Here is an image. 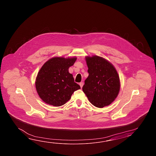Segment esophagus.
I'll use <instances>...</instances> for the list:
<instances>
[{
	"instance_id": "esophagus-1",
	"label": "esophagus",
	"mask_w": 156,
	"mask_h": 156,
	"mask_svg": "<svg viewBox=\"0 0 156 156\" xmlns=\"http://www.w3.org/2000/svg\"><path fill=\"white\" fill-rule=\"evenodd\" d=\"M79 85L80 87H82L83 85V82H81V83H80Z\"/></svg>"
}]
</instances>
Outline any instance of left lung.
<instances>
[{
	"instance_id": "1",
	"label": "left lung",
	"mask_w": 156,
	"mask_h": 156,
	"mask_svg": "<svg viewBox=\"0 0 156 156\" xmlns=\"http://www.w3.org/2000/svg\"><path fill=\"white\" fill-rule=\"evenodd\" d=\"M89 76L83 87L90 102L98 108L108 106L120 90L119 77L112 63L97 56L86 57Z\"/></svg>"
}]
</instances>
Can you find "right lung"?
Masks as SVG:
<instances>
[{
    "label": "right lung",
    "instance_id": "right-lung-1",
    "mask_svg": "<svg viewBox=\"0 0 156 156\" xmlns=\"http://www.w3.org/2000/svg\"><path fill=\"white\" fill-rule=\"evenodd\" d=\"M76 60V57H54L41 67L37 76L36 87L44 102L55 106L63 105L74 91L80 89L69 72V68Z\"/></svg>",
    "mask_w": 156,
    "mask_h": 156
}]
</instances>
